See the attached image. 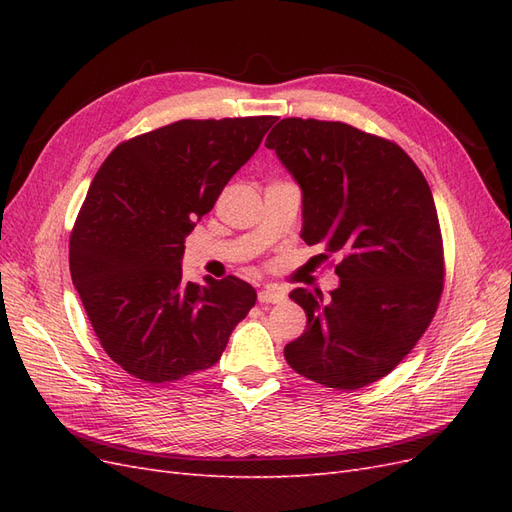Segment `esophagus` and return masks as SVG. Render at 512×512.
<instances>
[{"label": "esophagus", "instance_id": "esophagus-1", "mask_svg": "<svg viewBox=\"0 0 512 512\" xmlns=\"http://www.w3.org/2000/svg\"><path fill=\"white\" fill-rule=\"evenodd\" d=\"M286 299V292L282 288H273L267 286L258 292V301L260 303H282Z\"/></svg>", "mask_w": 512, "mask_h": 512}]
</instances>
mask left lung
Masks as SVG:
<instances>
[{
    "label": "left lung",
    "instance_id": "1",
    "mask_svg": "<svg viewBox=\"0 0 512 512\" xmlns=\"http://www.w3.org/2000/svg\"><path fill=\"white\" fill-rule=\"evenodd\" d=\"M265 147L299 183L303 241L342 256L329 299L290 292L307 329L284 356L329 389H361L404 361L440 303L444 252L429 183L399 145L342 121L282 119Z\"/></svg>",
    "mask_w": 512,
    "mask_h": 512
}]
</instances>
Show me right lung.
Listing matches in <instances>:
<instances>
[{
  "instance_id": "right-lung-1",
  "label": "right lung",
  "mask_w": 512,
  "mask_h": 512,
  "mask_svg": "<svg viewBox=\"0 0 512 512\" xmlns=\"http://www.w3.org/2000/svg\"><path fill=\"white\" fill-rule=\"evenodd\" d=\"M275 117L181 119L117 145L70 237L72 284L106 354L151 384L220 361L256 290L183 280L185 237L254 156Z\"/></svg>"
}]
</instances>
